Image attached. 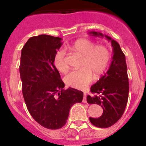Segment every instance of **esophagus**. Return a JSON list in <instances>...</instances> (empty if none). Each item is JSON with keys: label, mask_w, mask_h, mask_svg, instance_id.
I'll use <instances>...</instances> for the list:
<instances>
[{"label": "esophagus", "mask_w": 146, "mask_h": 146, "mask_svg": "<svg viewBox=\"0 0 146 146\" xmlns=\"http://www.w3.org/2000/svg\"><path fill=\"white\" fill-rule=\"evenodd\" d=\"M83 102H86V93L85 91H84V100H83Z\"/></svg>", "instance_id": "esophagus-1"}]
</instances>
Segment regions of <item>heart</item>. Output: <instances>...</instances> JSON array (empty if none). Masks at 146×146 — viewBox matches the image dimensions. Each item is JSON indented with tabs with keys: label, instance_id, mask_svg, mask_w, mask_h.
<instances>
[{
	"label": "heart",
	"instance_id": "b5f03b06",
	"mask_svg": "<svg viewBox=\"0 0 146 146\" xmlns=\"http://www.w3.org/2000/svg\"><path fill=\"white\" fill-rule=\"evenodd\" d=\"M80 57H82L79 69L70 71L65 77L67 85L76 89H82L91 82L93 76L96 79L106 70L109 64L111 52L104 45L96 46L95 43L86 39H80L72 44L65 46ZM53 63L59 71L66 73L68 66L66 62V52L59 49L54 57Z\"/></svg>",
	"mask_w": 146,
	"mask_h": 146
}]
</instances>
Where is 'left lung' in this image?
Masks as SVG:
<instances>
[{
  "instance_id": "8db88e82",
  "label": "left lung",
  "mask_w": 146,
  "mask_h": 146,
  "mask_svg": "<svg viewBox=\"0 0 146 146\" xmlns=\"http://www.w3.org/2000/svg\"><path fill=\"white\" fill-rule=\"evenodd\" d=\"M94 36H105L111 41L113 57L107 73L91 86V96H87V102L102 107L103 113L99 118H89L91 123L98 127H110L123 116L127 103L129 80L125 56L117 41L107 35L91 32Z\"/></svg>"
}]
</instances>
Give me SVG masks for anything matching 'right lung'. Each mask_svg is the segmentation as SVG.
I'll return each instance as SVG.
<instances>
[{"label":"right lung","mask_w":146,"mask_h":146,"mask_svg":"<svg viewBox=\"0 0 146 146\" xmlns=\"http://www.w3.org/2000/svg\"><path fill=\"white\" fill-rule=\"evenodd\" d=\"M61 40L46 35L30 38L21 50L19 66L29 113L39 125L50 129L63 127L71 107L83 99L82 91L70 87L64 89V83L54 65Z\"/></svg>","instance_id":"1"}]
</instances>
